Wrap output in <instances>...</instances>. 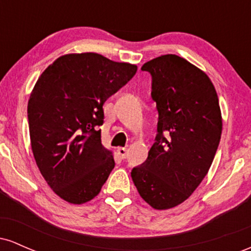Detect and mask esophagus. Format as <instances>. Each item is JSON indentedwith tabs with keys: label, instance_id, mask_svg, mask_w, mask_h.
<instances>
[{
	"label": "esophagus",
	"instance_id": "1",
	"mask_svg": "<svg viewBox=\"0 0 251 251\" xmlns=\"http://www.w3.org/2000/svg\"><path fill=\"white\" fill-rule=\"evenodd\" d=\"M118 154L122 159H125V158H127V150L125 148H119L118 149Z\"/></svg>",
	"mask_w": 251,
	"mask_h": 251
}]
</instances>
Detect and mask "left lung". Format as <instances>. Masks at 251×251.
Masks as SVG:
<instances>
[{
	"label": "left lung",
	"instance_id": "1",
	"mask_svg": "<svg viewBox=\"0 0 251 251\" xmlns=\"http://www.w3.org/2000/svg\"><path fill=\"white\" fill-rule=\"evenodd\" d=\"M142 71L152 76L157 135L131 176L146 203L166 210L188 200L208 174L222 134L220 102L209 76L175 54L144 63Z\"/></svg>",
	"mask_w": 251,
	"mask_h": 251
}]
</instances>
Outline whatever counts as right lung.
<instances>
[{"instance_id":"right-lung-1","label":"right lung","mask_w":251,"mask_h":251,"mask_svg":"<svg viewBox=\"0 0 251 251\" xmlns=\"http://www.w3.org/2000/svg\"><path fill=\"white\" fill-rule=\"evenodd\" d=\"M135 72L97 53L67 54L37 79L28 101L31 150L48 185L68 203L93 200L116 165L98 127L103 103Z\"/></svg>"}]
</instances>
